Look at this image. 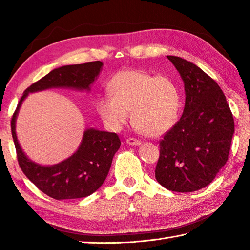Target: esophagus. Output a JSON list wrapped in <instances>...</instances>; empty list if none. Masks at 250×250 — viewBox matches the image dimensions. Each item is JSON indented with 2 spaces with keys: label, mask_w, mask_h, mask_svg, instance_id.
Returning <instances> with one entry per match:
<instances>
[{
  "label": "esophagus",
  "mask_w": 250,
  "mask_h": 250,
  "mask_svg": "<svg viewBox=\"0 0 250 250\" xmlns=\"http://www.w3.org/2000/svg\"><path fill=\"white\" fill-rule=\"evenodd\" d=\"M126 144L131 145V146H140L142 144V142L140 140L132 139V137H130V139L126 140Z\"/></svg>",
  "instance_id": "34e87169"
}]
</instances>
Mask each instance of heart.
Returning <instances> with one entry per match:
<instances>
[{
  "label": "heart",
  "instance_id": "obj_1",
  "mask_svg": "<svg viewBox=\"0 0 250 250\" xmlns=\"http://www.w3.org/2000/svg\"><path fill=\"white\" fill-rule=\"evenodd\" d=\"M111 95L98 100V110L110 129L118 131L129 121L140 133L159 136L177 122L182 98L176 84L167 76L141 70H124L109 82Z\"/></svg>",
  "mask_w": 250,
  "mask_h": 250
}]
</instances>
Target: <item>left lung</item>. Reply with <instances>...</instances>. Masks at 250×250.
Segmentation results:
<instances>
[{
	"instance_id": "8db88e82",
	"label": "left lung",
	"mask_w": 250,
	"mask_h": 250,
	"mask_svg": "<svg viewBox=\"0 0 250 250\" xmlns=\"http://www.w3.org/2000/svg\"><path fill=\"white\" fill-rule=\"evenodd\" d=\"M185 87L182 118L160 142L156 179L176 192L206 187L225 166L234 134L226 95L213 78L193 63L167 56Z\"/></svg>"
}]
</instances>
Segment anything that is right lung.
Wrapping results in <instances>:
<instances>
[{
  "label": "right lung",
  "mask_w": 250,
  "mask_h": 250,
  "mask_svg": "<svg viewBox=\"0 0 250 250\" xmlns=\"http://www.w3.org/2000/svg\"><path fill=\"white\" fill-rule=\"evenodd\" d=\"M102 67V62L94 61L55 68L25 90L13 115L12 134L19 166L25 176L52 199H81L95 192L107 177L111 161L121 142L116 133L89 128L84 130L81 145L71 157L54 166H42L25 155L17 139L16 120L21 104L29 93L51 88L89 92Z\"/></svg>",
  "instance_id": "add662e5"
}]
</instances>
